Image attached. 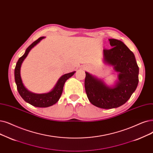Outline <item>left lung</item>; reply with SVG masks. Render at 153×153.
Masks as SVG:
<instances>
[{
    "instance_id": "obj_1",
    "label": "left lung",
    "mask_w": 153,
    "mask_h": 153,
    "mask_svg": "<svg viewBox=\"0 0 153 153\" xmlns=\"http://www.w3.org/2000/svg\"><path fill=\"white\" fill-rule=\"evenodd\" d=\"M111 49H104V61L114 66L119 72L118 79L113 87L85 72V90L91 104L97 108L112 109L125 104L131 97L138 84L139 67L135 56L122 41L109 39Z\"/></svg>"
}]
</instances>
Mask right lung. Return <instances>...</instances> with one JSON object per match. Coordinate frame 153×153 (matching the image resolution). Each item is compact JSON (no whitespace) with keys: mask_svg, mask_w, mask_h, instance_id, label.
Returning <instances> with one entry per match:
<instances>
[{"mask_svg":"<svg viewBox=\"0 0 153 153\" xmlns=\"http://www.w3.org/2000/svg\"><path fill=\"white\" fill-rule=\"evenodd\" d=\"M44 38H45V37H39L36 41H34L29 46L27 49H26L24 54L19 59L14 71L15 81L20 96L22 97L25 102L35 106V107L38 108H47L55 104L59 101V98L61 97L63 91L64 85L65 81L74 75L76 72L75 71L70 72L61 76L58 80L54 89L47 93L36 94V93H33L28 91L24 87L21 79V73H20L21 64L25 58L28 55L29 51L32 49V48H34L37 44H38Z\"/></svg>","mask_w":153,"mask_h":153,"instance_id":"right-lung-1","label":"right lung"}]
</instances>
